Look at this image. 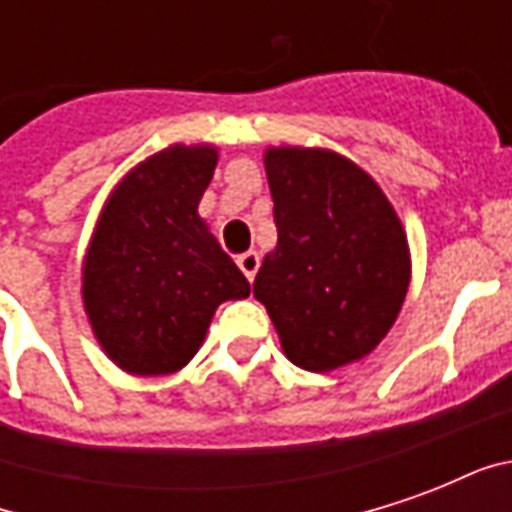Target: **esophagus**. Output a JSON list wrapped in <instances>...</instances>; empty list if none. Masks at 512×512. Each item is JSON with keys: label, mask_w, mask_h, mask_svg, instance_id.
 Instances as JSON below:
<instances>
[{"label": "esophagus", "mask_w": 512, "mask_h": 512, "mask_svg": "<svg viewBox=\"0 0 512 512\" xmlns=\"http://www.w3.org/2000/svg\"><path fill=\"white\" fill-rule=\"evenodd\" d=\"M235 263H238V268L244 271V277L252 282L257 274V268H260V255H257L255 249H249V252H244V255H238V260H235Z\"/></svg>", "instance_id": "esophagus-1"}]
</instances>
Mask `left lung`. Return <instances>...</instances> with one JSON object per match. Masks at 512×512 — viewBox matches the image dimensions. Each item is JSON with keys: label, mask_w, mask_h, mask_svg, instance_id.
I'll return each mask as SVG.
<instances>
[{"label": "left lung", "mask_w": 512, "mask_h": 512, "mask_svg": "<svg viewBox=\"0 0 512 512\" xmlns=\"http://www.w3.org/2000/svg\"><path fill=\"white\" fill-rule=\"evenodd\" d=\"M277 246L252 293L290 362L332 373L386 337L411 282L400 216L373 175L326 147H266Z\"/></svg>", "instance_id": "8db88e82"}]
</instances>
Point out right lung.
I'll return each mask as SVG.
<instances>
[{"label":"right lung","instance_id":"add662e5","mask_svg":"<svg viewBox=\"0 0 512 512\" xmlns=\"http://www.w3.org/2000/svg\"><path fill=\"white\" fill-rule=\"evenodd\" d=\"M216 145H169L106 197L82 263V301L104 354L128 376H172L200 351L222 301L249 282L197 208Z\"/></svg>","mask_w":512,"mask_h":512}]
</instances>
